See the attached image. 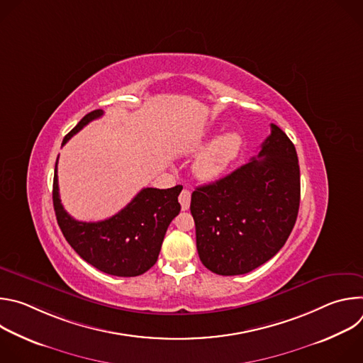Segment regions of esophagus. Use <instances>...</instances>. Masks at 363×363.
<instances>
[{"mask_svg": "<svg viewBox=\"0 0 363 363\" xmlns=\"http://www.w3.org/2000/svg\"><path fill=\"white\" fill-rule=\"evenodd\" d=\"M178 199H179V203H181V208L184 211H186L189 208V203H191V192L188 189H182Z\"/></svg>", "mask_w": 363, "mask_h": 363, "instance_id": "esophagus-1", "label": "esophagus"}]
</instances>
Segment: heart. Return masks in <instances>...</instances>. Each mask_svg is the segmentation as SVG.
Listing matches in <instances>:
<instances>
[{
	"label": "heart",
	"mask_w": 363,
	"mask_h": 363,
	"mask_svg": "<svg viewBox=\"0 0 363 363\" xmlns=\"http://www.w3.org/2000/svg\"><path fill=\"white\" fill-rule=\"evenodd\" d=\"M205 139H195L185 147L186 153H196L205 146ZM242 149V138L238 132H227L216 138L194 162V172L202 181H216L235 162Z\"/></svg>",
	"instance_id": "obj_1"
}]
</instances>
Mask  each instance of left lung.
I'll use <instances>...</instances> for the list:
<instances>
[{
  "label": "left lung",
  "mask_w": 363,
  "mask_h": 363,
  "mask_svg": "<svg viewBox=\"0 0 363 363\" xmlns=\"http://www.w3.org/2000/svg\"><path fill=\"white\" fill-rule=\"evenodd\" d=\"M300 205V168L293 142L276 125L262 150L230 175L191 195L196 250L220 276L260 267L287 241Z\"/></svg>",
  "instance_id": "1"
}]
</instances>
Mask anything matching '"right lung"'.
<instances>
[{"mask_svg":"<svg viewBox=\"0 0 363 363\" xmlns=\"http://www.w3.org/2000/svg\"><path fill=\"white\" fill-rule=\"evenodd\" d=\"M101 115V109L87 113L65 136L63 145ZM181 191V185L168 189L143 188L113 217L97 223H83L70 217L63 208L56 162L53 205L63 235L84 262L111 276L135 277L157 263L165 233L181 211L178 202Z\"/></svg>","mask_w":363,"mask_h":363,"instance_id":"obj_1","label":"right lung"}]
</instances>
